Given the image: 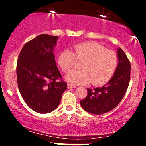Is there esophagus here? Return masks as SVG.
I'll return each mask as SVG.
<instances>
[{
	"instance_id": "1",
	"label": "esophagus",
	"mask_w": 146,
	"mask_h": 146,
	"mask_svg": "<svg viewBox=\"0 0 146 146\" xmlns=\"http://www.w3.org/2000/svg\"><path fill=\"white\" fill-rule=\"evenodd\" d=\"M68 88H76V85H73V84L72 83H68Z\"/></svg>"
}]
</instances>
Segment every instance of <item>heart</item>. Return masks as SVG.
<instances>
[{
  "label": "heart",
  "instance_id": "1",
  "mask_svg": "<svg viewBox=\"0 0 146 146\" xmlns=\"http://www.w3.org/2000/svg\"><path fill=\"white\" fill-rule=\"evenodd\" d=\"M76 58L83 61L82 70L71 71L66 76L68 81L76 84L92 82L95 86L108 82L114 76L117 66L118 56L114 51L107 50L103 46L94 42H83L73 46L70 50H63L58 56V64L64 72L70 71L76 66Z\"/></svg>",
  "mask_w": 146,
  "mask_h": 146
}]
</instances>
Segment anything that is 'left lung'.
Returning <instances> with one entry per match:
<instances>
[{"mask_svg":"<svg viewBox=\"0 0 146 146\" xmlns=\"http://www.w3.org/2000/svg\"><path fill=\"white\" fill-rule=\"evenodd\" d=\"M118 58L117 70L107 85L88 88L86 98L80 101L85 111L93 114H104L115 108L123 99L130 82L131 64L121 48L118 49Z\"/></svg>","mask_w":146,"mask_h":146,"instance_id":"left-lung-1","label":"left lung"}]
</instances>
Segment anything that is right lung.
I'll return each instance as SVG.
<instances>
[{"label":"right lung","mask_w":146,"mask_h":146,"mask_svg":"<svg viewBox=\"0 0 146 146\" xmlns=\"http://www.w3.org/2000/svg\"><path fill=\"white\" fill-rule=\"evenodd\" d=\"M58 39L46 34L39 35L24 45L17 59L20 94L28 107L40 114L55 110L67 89L53 53Z\"/></svg>","instance_id":"right-lung-1"}]
</instances>
